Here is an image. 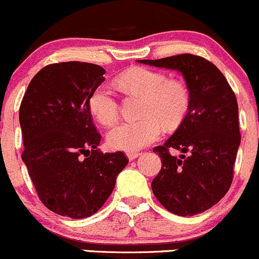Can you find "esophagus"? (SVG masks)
Segmentation results:
<instances>
[{"label": "esophagus", "instance_id": "1", "mask_svg": "<svg viewBox=\"0 0 259 259\" xmlns=\"http://www.w3.org/2000/svg\"><path fill=\"white\" fill-rule=\"evenodd\" d=\"M139 156H140L139 152H127V153H126V157H127V158H129L130 160L138 158Z\"/></svg>", "mask_w": 259, "mask_h": 259}]
</instances>
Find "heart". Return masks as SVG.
I'll list each match as a JSON object with an SVG mask.
<instances>
[{"mask_svg":"<svg viewBox=\"0 0 259 259\" xmlns=\"http://www.w3.org/2000/svg\"><path fill=\"white\" fill-rule=\"evenodd\" d=\"M119 84L130 94L144 96L141 115L136 121H124L107 135V142L114 150L136 151L159 139L162 124L173 129L183 121L189 108V92L183 82L168 80L163 73L146 68H132L120 75ZM89 109L105 126L118 119L119 106L108 85L94 89L89 97Z\"/></svg>","mask_w":259,"mask_h":259,"instance_id":"obj_1","label":"heart"}]
</instances>
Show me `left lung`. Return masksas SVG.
<instances>
[{"label":"left lung","instance_id":"obj_1","mask_svg":"<svg viewBox=\"0 0 259 259\" xmlns=\"http://www.w3.org/2000/svg\"><path fill=\"white\" fill-rule=\"evenodd\" d=\"M139 63L181 73L189 90V108L163 146L153 148L162 160L152 191L165 209L181 217L204 212L224 197L233 181L241 135L234 91L214 64L200 56L178 55ZM178 149L179 159L169 149Z\"/></svg>","mask_w":259,"mask_h":259}]
</instances>
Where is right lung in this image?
<instances>
[{"instance_id":"1","label":"right lung","mask_w":259,"mask_h":259,"mask_svg":"<svg viewBox=\"0 0 259 259\" xmlns=\"http://www.w3.org/2000/svg\"><path fill=\"white\" fill-rule=\"evenodd\" d=\"M97 64L46 65L32 78L19 108L22 159L41 202L59 215L80 219L96 213L127 164L118 151L97 148L89 97L105 81Z\"/></svg>"}]
</instances>
